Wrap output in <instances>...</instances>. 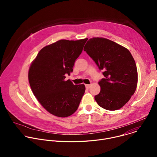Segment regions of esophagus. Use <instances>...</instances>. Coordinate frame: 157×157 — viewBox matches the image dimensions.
<instances>
[{
	"instance_id": "esophagus-1",
	"label": "esophagus",
	"mask_w": 157,
	"mask_h": 157,
	"mask_svg": "<svg viewBox=\"0 0 157 157\" xmlns=\"http://www.w3.org/2000/svg\"><path fill=\"white\" fill-rule=\"evenodd\" d=\"M85 86H86V88L87 89H89V87H91V85H90V84H86Z\"/></svg>"
}]
</instances>
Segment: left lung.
Masks as SVG:
<instances>
[{"label":"left lung","instance_id":"left-lung-1","mask_svg":"<svg viewBox=\"0 0 157 157\" xmlns=\"http://www.w3.org/2000/svg\"><path fill=\"white\" fill-rule=\"evenodd\" d=\"M84 51L105 77L99 81L101 91L94 96L98 105L109 110L121 109L130 100L137 85V69L130 52L114 41L99 37L89 39Z\"/></svg>","mask_w":157,"mask_h":157}]
</instances>
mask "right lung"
<instances>
[{"mask_svg": "<svg viewBox=\"0 0 157 157\" xmlns=\"http://www.w3.org/2000/svg\"><path fill=\"white\" fill-rule=\"evenodd\" d=\"M87 40H61L44 47L30 67L29 81L34 96L55 116L66 117L75 113L84 94V84L74 85L64 79L73 72Z\"/></svg>", "mask_w": 157, "mask_h": 157, "instance_id": "right-lung-1", "label": "right lung"}]
</instances>
